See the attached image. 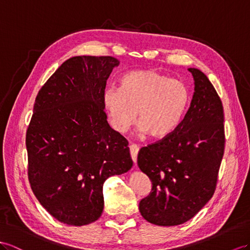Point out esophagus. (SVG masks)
Returning a JSON list of instances; mask_svg holds the SVG:
<instances>
[{"mask_svg": "<svg viewBox=\"0 0 250 250\" xmlns=\"http://www.w3.org/2000/svg\"><path fill=\"white\" fill-rule=\"evenodd\" d=\"M138 152H139V146L136 144H131L130 145V153H131V157H132L134 163L136 162Z\"/></svg>", "mask_w": 250, "mask_h": 250, "instance_id": "esophagus-1", "label": "esophagus"}]
</instances>
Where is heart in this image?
Returning <instances> with one entry per match:
<instances>
[{
	"instance_id": "heart-1",
	"label": "heart",
	"mask_w": 250,
	"mask_h": 250,
	"mask_svg": "<svg viewBox=\"0 0 250 250\" xmlns=\"http://www.w3.org/2000/svg\"><path fill=\"white\" fill-rule=\"evenodd\" d=\"M184 82L153 69L130 70L119 79V88L107 87L104 105L115 130L125 133L135 124L151 137L168 135L181 123L189 104Z\"/></svg>"
}]
</instances>
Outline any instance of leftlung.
<instances>
[{"instance_id":"1","label":"left lung","mask_w":250,"mask_h":250,"mask_svg":"<svg viewBox=\"0 0 250 250\" xmlns=\"http://www.w3.org/2000/svg\"><path fill=\"white\" fill-rule=\"evenodd\" d=\"M194 94L173 132L143 146L138 167L152 182L139 203L144 219L176 226L192 219L212 197L225 149L224 110L212 83L200 69L189 68Z\"/></svg>"}]
</instances>
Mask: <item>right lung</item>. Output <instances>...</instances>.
I'll use <instances>...</instances> for the list:
<instances>
[{
    "instance_id": "1",
    "label": "right lung",
    "mask_w": 250,
    "mask_h": 250,
    "mask_svg": "<svg viewBox=\"0 0 250 250\" xmlns=\"http://www.w3.org/2000/svg\"><path fill=\"white\" fill-rule=\"evenodd\" d=\"M119 61L110 56L66 60L38 93L26 131L28 180L37 200L70 226L97 221L107 177L129 171V143L107 124L106 80Z\"/></svg>"
}]
</instances>
